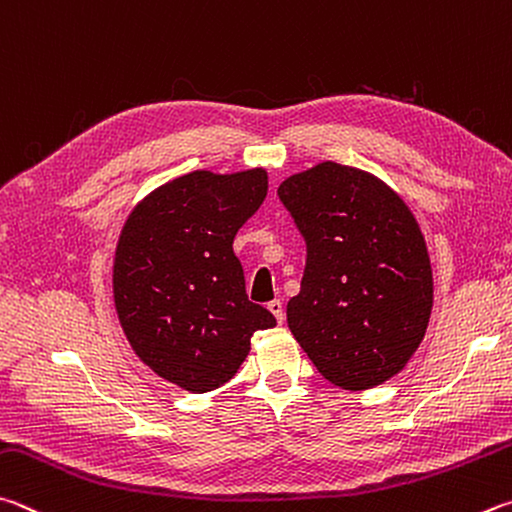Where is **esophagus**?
Instances as JSON below:
<instances>
[{
	"mask_svg": "<svg viewBox=\"0 0 512 512\" xmlns=\"http://www.w3.org/2000/svg\"><path fill=\"white\" fill-rule=\"evenodd\" d=\"M268 311H271L273 315H275V320L277 322H284V304H282V300H273V302H268Z\"/></svg>",
	"mask_w": 512,
	"mask_h": 512,
	"instance_id": "esophagus-1",
	"label": "esophagus"
}]
</instances>
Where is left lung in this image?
<instances>
[{"instance_id":"left-lung-1","label":"left lung","mask_w":512,"mask_h":512,"mask_svg":"<svg viewBox=\"0 0 512 512\" xmlns=\"http://www.w3.org/2000/svg\"><path fill=\"white\" fill-rule=\"evenodd\" d=\"M277 194L306 241L288 329L329 383H385L414 356L432 313L430 255L412 210L374 174L333 161L288 176Z\"/></svg>"}]
</instances>
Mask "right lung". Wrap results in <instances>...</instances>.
<instances>
[{"label":"right lung","instance_id":"add662e5","mask_svg":"<svg viewBox=\"0 0 512 512\" xmlns=\"http://www.w3.org/2000/svg\"><path fill=\"white\" fill-rule=\"evenodd\" d=\"M268 192L262 167L197 170L147 194L120 230L114 302L129 345L154 374L212 392L237 374L259 329L275 318L246 295L232 250Z\"/></svg>","mask_w":512,"mask_h":512}]
</instances>
